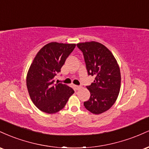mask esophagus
<instances>
[{
	"label": "esophagus",
	"instance_id": "34e87169",
	"mask_svg": "<svg viewBox=\"0 0 149 149\" xmlns=\"http://www.w3.org/2000/svg\"><path fill=\"white\" fill-rule=\"evenodd\" d=\"M73 88H75V90H79V89L80 88V86H78V85H73Z\"/></svg>",
	"mask_w": 149,
	"mask_h": 149
}]
</instances>
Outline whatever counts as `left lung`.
Instances as JSON below:
<instances>
[{
	"label": "left lung",
	"mask_w": 149,
	"mask_h": 149,
	"mask_svg": "<svg viewBox=\"0 0 149 149\" xmlns=\"http://www.w3.org/2000/svg\"><path fill=\"white\" fill-rule=\"evenodd\" d=\"M77 47L83 54L88 74L95 76L93 83L87 86L90 97L84 106L92 113H102L113 105L118 96L121 82L119 66L111 51L100 42H81Z\"/></svg>",
	"instance_id": "left-lung-1"
}]
</instances>
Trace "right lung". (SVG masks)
Returning <instances> with one entry per match:
<instances>
[{"mask_svg": "<svg viewBox=\"0 0 149 149\" xmlns=\"http://www.w3.org/2000/svg\"><path fill=\"white\" fill-rule=\"evenodd\" d=\"M76 44L49 42L40 49L27 73L26 86L33 103L47 113H54L65 107L74 90L62 83H55L66 58Z\"/></svg>", "mask_w": 149, "mask_h": 149, "instance_id": "right-lung-1", "label": "right lung"}]
</instances>
